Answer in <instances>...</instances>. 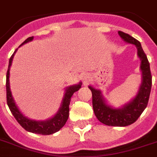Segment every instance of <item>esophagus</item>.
<instances>
[{"label":"esophagus","instance_id":"1","mask_svg":"<svg viewBox=\"0 0 157 157\" xmlns=\"http://www.w3.org/2000/svg\"><path fill=\"white\" fill-rule=\"evenodd\" d=\"M89 81H90V76H84V77H83L84 85H86V84L88 83Z\"/></svg>","mask_w":157,"mask_h":157}]
</instances>
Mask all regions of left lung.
<instances>
[{"label":"left lung","mask_w":157,"mask_h":157,"mask_svg":"<svg viewBox=\"0 0 157 157\" xmlns=\"http://www.w3.org/2000/svg\"><path fill=\"white\" fill-rule=\"evenodd\" d=\"M118 34L124 42L134 45L137 48V54L141 62L142 81L134 98L120 107H114L108 104L102 90L89 86V89L92 92L93 109L96 117L103 124L109 126H127L136 121L147 107L151 88L150 64L140 42L121 31L118 32Z\"/></svg>","instance_id":"left-lung-1"}]
</instances>
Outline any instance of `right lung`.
<instances>
[{
  "label": "right lung",
  "instance_id": "right-lung-1",
  "mask_svg": "<svg viewBox=\"0 0 157 157\" xmlns=\"http://www.w3.org/2000/svg\"><path fill=\"white\" fill-rule=\"evenodd\" d=\"M33 38H34L33 36H31V37L26 39L21 44L20 46L26 44V43L29 42V41H32ZM17 50H18V49H16L15 51L13 52V54H12V56L10 59L8 70H7V74H6V100H7L9 108H10L11 113L13 114L16 121L27 131L34 133V134H42V135H49V134H54V133L59 131V129L66 124L67 121L68 119L69 105H70L71 96L73 95V94L76 91H78L81 89L82 83L80 81L78 84L67 86L65 88L63 98V100L61 102L60 107H59L58 112L51 118H49L45 121H36V120L28 118L21 112L18 106L16 105L15 101L12 96L10 86V70L13 56H14L15 53L17 52Z\"/></svg>",
  "mask_w": 157,
  "mask_h": 157
}]
</instances>
